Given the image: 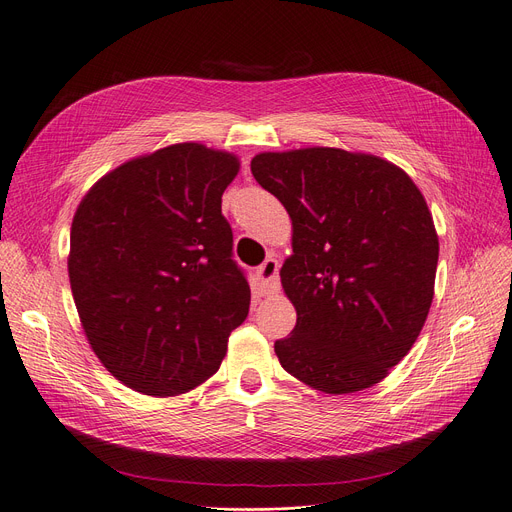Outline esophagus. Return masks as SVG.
<instances>
[{
    "label": "esophagus",
    "instance_id": "obj_1",
    "mask_svg": "<svg viewBox=\"0 0 512 512\" xmlns=\"http://www.w3.org/2000/svg\"><path fill=\"white\" fill-rule=\"evenodd\" d=\"M278 272H280V265H278V261L274 257H268L257 268V278H259V284H261V291L265 295L278 293V288H280Z\"/></svg>",
    "mask_w": 512,
    "mask_h": 512
}]
</instances>
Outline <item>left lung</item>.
<instances>
[{"label": "left lung", "instance_id": "left-lung-1", "mask_svg": "<svg viewBox=\"0 0 512 512\" xmlns=\"http://www.w3.org/2000/svg\"><path fill=\"white\" fill-rule=\"evenodd\" d=\"M251 171L293 219L280 278L297 324L274 343L282 368L335 395L383 381L433 301L439 240L420 190L399 167L339 148L263 152Z\"/></svg>", "mask_w": 512, "mask_h": 512}]
</instances>
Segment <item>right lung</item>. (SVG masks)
<instances>
[{
  "instance_id": "add662e5",
  "label": "right lung",
  "mask_w": 512,
  "mask_h": 512,
  "mask_svg": "<svg viewBox=\"0 0 512 512\" xmlns=\"http://www.w3.org/2000/svg\"><path fill=\"white\" fill-rule=\"evenodd\" d=\"M234 154L173 144L133 159L85 194L69 278L104 368L146 395H177L217 372L249 314L247 274L232 259L221 194Z\"/></svg>"
}]
</instances>
